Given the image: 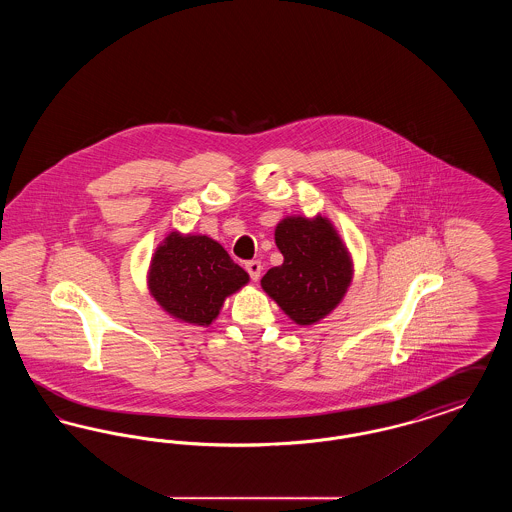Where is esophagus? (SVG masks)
Wrapping results in <instances>:
<instances>
[{
  "mask_svg": "<svg viewBox=\"0 0 512 512\" xmlns=\"http://www.w3.org/2000/svg\"><path fill=\"white\" fill-rule=\"evenodd\" d=\"M245 270L249 272L251 280H253V282H257V280H259V276H261L263 265H261V261H247V263H245Z\"/></svg>",
  "mask_w": 512,
  "mask_h": 512,
  "instance_id": "34e87169",
  "label": "esophagus"
}]
</instances>
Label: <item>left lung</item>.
Returning <instances> with one entry per match:
<instances>
[{"instance_id": "1", "label": "left lung", "mask_w": 512, "mask_h": 512, "mask_svg": "<svg viewBox=\"0 0 512 512\" xmlns=\"http://www.w3.org/2000/svg\"><path fill=\"white\" fill-rule=\"evenodd\" d=\"M274 240L284 263L263 276V290L301 326L330 315L353 278V263L332 222L286 217L278 222Z\"/></svg>"}]
</instances>
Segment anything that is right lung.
Segmentation results:
<instances>
[{"label": "right lung", "instance_id": "right-lung-1", "mask_svg": "<svg viewBox=\"0 0 512 512\" xmlns=\"http://www.w3.org/2000/svg\"><path fill=\"white\" fill-rule=\"evenodd\" d=\"M249 282L224 247L207 236L171 232L157 247L149 267V292L182 322L209 326L224 299Z\"/></svg>", "mask_w": 512, "mask_h": 512}]
</instances>
